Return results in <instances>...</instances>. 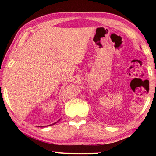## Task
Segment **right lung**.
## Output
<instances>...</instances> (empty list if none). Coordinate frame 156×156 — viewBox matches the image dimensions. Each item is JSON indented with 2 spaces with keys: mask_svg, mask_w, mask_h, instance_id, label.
Listing matches in <instances>:
<instances>
[{
  "mask_svg": "<svg viewBox=\"0 0 156 156\" xmlns=\"http://www.w3.org/2000/svg\"><path fill=\"white\" fill-rule=\"evenodd\" d=\"M56 123H57V122H56ZM55 123H52V124H55ZM41 127H42V126H41Z\"/></svg>",
  "mask_w": 156,
  "mask_h": 156,
  "instance_id": "1",
  "label": "right lung"
}]
</instances>
